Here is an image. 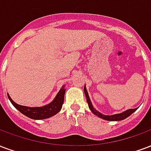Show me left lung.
I'll list each match as a JSON object with an SVG mask.
<instances>
[{"instance_id": "8db88e82", "label": "left lung", "mask_w": 151, "mask_h": 151, "mask_svg": "<svg viewBox=\"0 0 151 151\" xmlns=\"http://www.w3.org/2000/svg\"><path fill=\"white\" fill-rule=\"evenodd\" d=\"M84 92L85 94H86V101L87 103H88V106H89V108H90V110L92 111V113H93L95 115H97L98 117H99V118H102V119H105V120H107V121H121V120H123L125 118H127V117H129V115H131L134 112L135 110L138 109V108H135V109H129V110H126V111H124V112L121 113V114H113V115H104V114H101L100 112H98L95 108H93L86 86H84Z\"/></svg>"}]
</instances>
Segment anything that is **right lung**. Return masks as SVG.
Wrapping results in <instances>:
<instances>
[{
  "instance_id": "obj_1",
  "label": "right lung",
  "mask_w": 151,
  "mask_h": 151,
  "mask_svg": "<svg viewBox=\"0 0 151 151\" xmlns=\"http://www.w3.org/2000/svg\"><path fill=\"white\" fill-rule=\"evenodd\" d=\"M65 93V89L64 88V86L61 87L58 94L53 99V101H51L50 104L46 106L41 107H29L24 106H21L17 104L16 102L12 100L10 96L8 93V98L13 104V106L20 111V112L27 116L29 118L35 120H40V119H45V118H50L52 116L55 115L61 110L63 102H64Z\"/></svg>"
}]
</instances>
